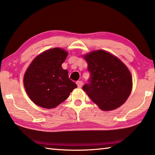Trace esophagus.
Returning <instances> with one entry per match:
<instances>
[{
	"label": "esophagus",
	"instance_id": "34e87169",
	"mask_svg": "<svg viewBox=\"0 0 155 155\" xmlns=\"http://www.w3.org/2000/svg\"><path fill=\"white\" fill-rule=\"evenodd\" d=\"M77 84L78 85V87H81L83 86V82L81 81H77Z\"/></svg>",
	"mask_w": 155,
	"mask_h": 155
}]
</instances>
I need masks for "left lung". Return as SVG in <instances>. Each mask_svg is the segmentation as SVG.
Returning a JSON list of instances; mask_svg holds the SVG:
<instances>
[{
  "instance_id": "1",
  "label": "left lung",
  "mask_w": 155,
  "mask_h": 155,
  "mask_svg": "<svg viewBox=\"0 0 155 155\" xmlns=\"http://www.w3.org/2000/svg\"><path fill=\"white\" fill-rule=\"evenodd\" d=\"M90 73L83 90L101 110L111 111L125 103L132 90V76L117 57L105 51H94L83 56Z\"/></svg>"
}]
</instances>
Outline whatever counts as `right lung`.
Here are the masks:
<instances>
[{
  "instance_id": "right-lung-1",
  "label": "right lung",
  "mask_w": 155,
  "mask_h": 155,
  "mask_svg": "<svg viewBox=\"0 0 155 155\" xmlns=\"http://www.w3.org/2000/svg\"><path fill=\"white\" fill-rule=\"evenodd\" d=\"M68 53L64 49L47 50L36 57L24 76V85L34 103L45 109H52L69 96L77 84L68 77L61 64Z\"/></svg>"
}]
</instances>
